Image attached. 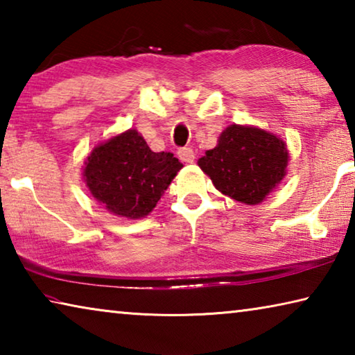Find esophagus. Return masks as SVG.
<instances>
[{
  "label": "esophagus",
  "instance_id": "esophagus-1",
  "mask_svg": "<svg viewBox=\"0 0 355 355\" xmlns=\"http://www.w3.org/2000/svg\"><path fill=\"white\" fill-rule=\"evenodd\" d=\"M178 158L182 159L183 163H194L196 153L191 147H183V148L178 150Z\"/></svg>",
  "mask_w": 355,
  "mask_h": 355
}]
</instances>
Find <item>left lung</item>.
Listing matches in <instances>:
<instances>
[{
  "mask_svg": "<svg viewBox=\"0 0 355 355\" xmlns=\"http://www.w3.org/2000/svg\"><path fill=\"white\" fill-rule=\"evenodd\" d=\"M288 158L280 137L261 128L230 125L220 133L218 146L199 159V166L222 194L257 205L286 175Z\"/></svg>",
  "mask_w": 355,
  "mask_h": 355,
  "instance_id": "8db88e82",
  "label": "left lung"
}]
</instances>
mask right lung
I'll return each instance as SVG.
<instances>
[{
    "instance_id": "right-lung-1",
    "label": "right lung",
    "mask_w": 355,
    "mask_h": 355,
    "mask_svg": "<svg viewBox=\"0 0 355 355\" xmlns=\"http://www.w3.org/2000/svg\"><path fill=\"white\" fill-rule=\"evenodd\" d=\"M182 167L172 153L152 152L136 130H128L92 150L83 178L107 211L141 219L156 207Z\"/></svg>"
}]
</instances>
